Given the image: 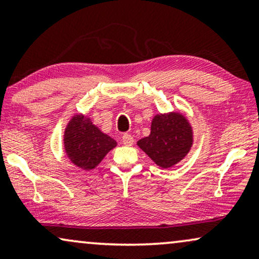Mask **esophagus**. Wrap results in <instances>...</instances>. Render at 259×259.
I'll list each match as a JSON object with an SVG mask.
<instances>
[{"instance_id":"34e87169","label":"esophagus","mask_w":259,"mask_h":259,"mask_svg":"<svg viewBox=\"0 0 259 259\" xmlns=\"http://www.w3.org/2000/svg\"><path fill=\"white\" fill-rule=\"evenodd\" d=\"M122 142H123V144H124V145H128V147H130V145L134 144V138H133V136H131V135L124 134L122 136Z\"/></svg>"}]
</instances>
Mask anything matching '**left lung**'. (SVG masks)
I'll return each mask as SVG.
<instances>
[{"mask_svg": "<svg viewBox=\"0 0 259 259\" xmlns=\"http://www.w3.org/2000/svg\"><path fill=\"white\" fill-rule=\"evenodd\" d=\"M192 144L194 129L181 111L156 114L151 119L150 135L137 142L141 150L162 169H169L183 161Z\"/></svg>", "mask_w": 259, "mask_h": 259, "instance_id": "8db88e82", "label": "left lung"}]
</instances>
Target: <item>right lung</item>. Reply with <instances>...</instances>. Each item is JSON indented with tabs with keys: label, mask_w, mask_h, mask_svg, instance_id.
<instances>
[{
	"label": "right lung",
	"mask_w": 259,
	"mask_h": 259,
	"mask_svg": "<svg viewBox=\"0 0 259 259\" xmlns=\"http://www.w3.org/2000/svg\"><path fill=\"white\" fill-rule=\"evenodd\" d=\"M63 147L72 164L85 171L94 170L117 142L104 134L85 114L71 116L63 135Z\"/></svg>",
	"instance_id": "1"
}]
</instances>
